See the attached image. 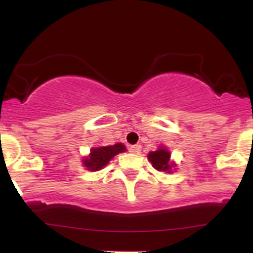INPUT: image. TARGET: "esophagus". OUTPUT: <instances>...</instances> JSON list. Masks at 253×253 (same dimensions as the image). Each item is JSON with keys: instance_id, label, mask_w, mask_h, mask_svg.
<instances>
[{"instance_id": "obj_1", "label": "esophagus", "mask_w": 253, "mask_h": 253, "mask_svg": "<svg viewBox=\"0 0 253 253\" xmlns=\"http://www.w3.org/2000/svg\"><path fill=\"white\" fill-rule=\"evenodd\" d=\"M141 150L140 145H133V146L129 147V152L130 153H139Z\"/></svg>"}]
</instances>
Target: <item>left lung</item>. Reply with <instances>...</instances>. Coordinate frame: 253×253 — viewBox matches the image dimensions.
I'll return each instance as SVG.
<instances>
[{"label":"left lung","mask_w":253,"mask_h":253,"mask_svg":"<svg viewBox=\"0 0 253 253\" xmlns=\"http://www.w3.org/2000/svg\"><path fill=\"white\" fill-rule=\"evenodd\" d=\"M149 159L152 163V167L158 171H167L170 172L171 167H173L170 163V152L165 149H159L155 152L149 153Z\"/></svg>","instance_id":"obj_1"}]
</instances>
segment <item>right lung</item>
Here are the masks:
<instances>
[{
  "instance_id": "obj_1",
  "label": "right lung",
  "mask_w": 253,
  "mask_h": 253,
  "mask_svg": "<svg viewBox=\"0 0 253 253\" xmlns=\"http://www.w3.org/2000/svg\"><path fill=\"white\" fill-rule=\"evenodd\" d=\"M126 147L123 144H115L112 146H102L97 149H91L90 156L83 161L85 168L90 171H97L106 167L109 163L110 159L118 153L125 152Z\"/></svg>"
}]
</instances>
